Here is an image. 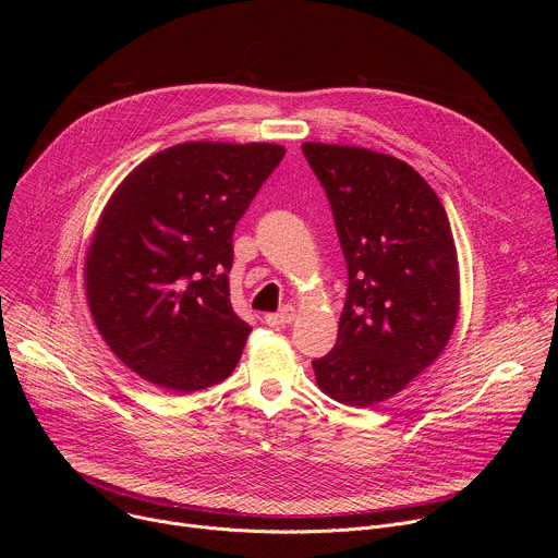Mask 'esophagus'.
I'll return each mask as SVG.
<instances>
[{
	"mask_svg": "<svg viewBox=\"0 0 558 558\" xmlns=\"http://www.w3.org/2000/svg\"><path fill=\"white\" fill-rule=\"evenodd\" d=\"M265 325H269V327H284V325H291L293 320H295V308L293 306H282L278 313H267L265 317Z\"/></svg>",
	"mask_w": 558,
	"mask_h": 558,
	"instance_id": "1",
	"label": "esophagus"
}]
</instances>
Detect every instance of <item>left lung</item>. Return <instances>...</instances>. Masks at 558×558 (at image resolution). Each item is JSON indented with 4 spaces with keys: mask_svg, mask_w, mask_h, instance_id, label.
I'll list each match as a JSON object with an SVG mask.
<instances>
[{
    "mask_svg": "<svg viewBox=\"0 0 558 558\" xmlns=\"http://www.w3.org/2000/svg\"><path fill=\"white\" fill-rule=\"evenodd\" d=\"M347 260L338 342L313 360L331 400L373 407L407 388L450 340L459 267L446 209L404 161L351 145L304 143Z\"/></svg>",
    "mask_w": 558,
    "mask_h": 558,
    "instance_id": "1",
    "label": "left lung"
}]
</instances>
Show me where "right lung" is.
Here are the masks:
<instances>
[{
	"instance_id": "right-lung-1",
	"label": "right lung",
	"mask_w": 558,
	"mask_h": 558,
	"mask_svg": "<svg viewBox=\"0 0 558 558\" xmlns=\"http://www.w3.org/2000/svg\"><path fill=\"white\" fill-rule=\"evenodd\" d=\"M282 145L194 141L149 156L117 187L86 258L95 325L149 384L194 392L231 375L252 327L229 300L231 235Z\"/></svg>"
}]
</instances>
